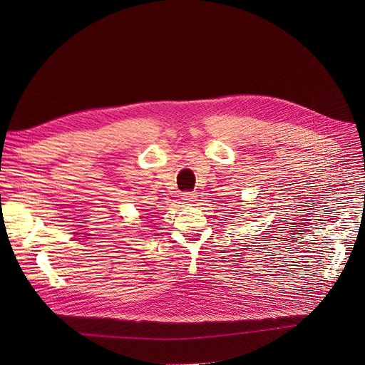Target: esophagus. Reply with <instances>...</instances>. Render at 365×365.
<instances>
[{"label":"esophagus","mask_w":365,"mask_h":365,"mask_svg":"<svg viewBox=\"0 0 365 365\" xmlns=\"http://www.w3.org/2000/svg\"><path fill=\"white\" fill-rule=\"evenodd\" d=\"M195 198H197V194H194V192H183L182 194V200L185 202H192V201H195Z\"/></svg>","instance_id":"esophagus-1"}]
</instances>
